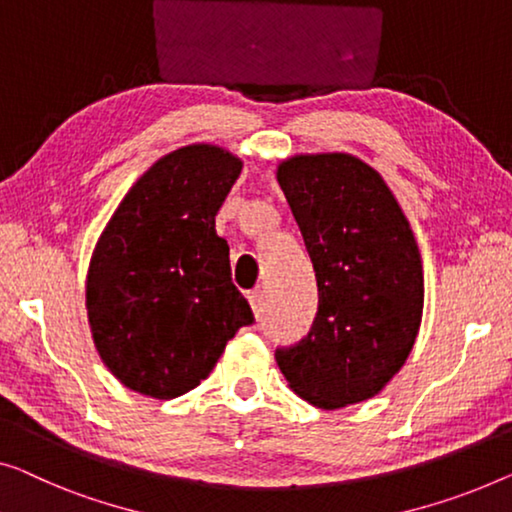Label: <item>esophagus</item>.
Returning <instances> with one entry per match:
<instances>
[{
  "instance_id": "esophagus-1",
  "label": "esophagus",
  "mask_w": 512,
  "mask_h": 512,
  "mask_svg": "<svg viewBox=\"0 0 512 512\" xmlns=\"http://www.w3.org/2000/svg\"><path fill=\"white\" fill-rule=\"evenodd\" d=\"M248 303H250V308H253L257 317L262 315V308H264V292H262V289H253V292H248Z\"/></svg>"
}]
</instances>
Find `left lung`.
<instances>
[{"instance_id":"1","label":"left lung","mask_w":512,"mask_h":512,"mask_svg":"<svg viewBox=\"0 0 512 512\" xmlns=\"http://www.w3.org/2000/svg\"><path fill=\"white\" fill-rule=\"evenodd\" d=\"M278 183L319 292L308 335L276 349L278 368L319 409L375 398L407 361L423 317L409 220L379 172L349 154L289 158Z\"/></svg>"}]
</instances>
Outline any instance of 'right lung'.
<instances>
[{
    "mask_svg": "<svg viewBox=\"0 0 512 512\" xmlns=\"http://www.w3.org/2000/svg\"><path fill=\"white\" fill-rule=\"evenodd\" d=\"M243 163L213 144L160 158L121 200L87 276L94 345L121 384L170 400L209 377L255 322L232 282L216 213Z\"/></svg>",
    "mask_w": 512,
    "mask_h": 512,
    "instance_id": "add662e5",
    "label": "right lung"
}]
</instances>
